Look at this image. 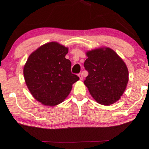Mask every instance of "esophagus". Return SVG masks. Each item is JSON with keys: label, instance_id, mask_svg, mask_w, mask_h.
Here are the masks:
<instances>
[{"label": "esophagus", "instance_id": "34e87169", "mask_svg": "<svg viewBox=\"0 0 149 149\" xmlns=\"http://www.w3.org/2000/svg\"><path fill=\"white\" fill-rule=\"evenodd\" d=\"M78 76L79 77V79H80L81 80H82V79H83V76H82V74H81V73H79V74H78Z\"/></svg>", "mask_w": 149, "mask_h": 149}]
</instances>
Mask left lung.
<instances>
[{
    "instance_id": "8db88e82",
    "label": "left lung",
    "mask_w": 149,
    "mask_h": 149,
    "mask_svg": "<svg viewBox=\"0 0 149 149\" xmlns=\"http://www.w3.org/2000/svg\"><path fill=\"white\" fill-rule=\"evenodd\" d=\"M86 55L84 65L88 75L84 83L98 103H114L126 88L129 75L126 65L109 48L93 50Z\"/></svg>"
}]
</instances>
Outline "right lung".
Wrapping results in <instances>:
<instances>
[{"instance_id":"1","label":"right lung","mask_w":149,"mask_h":149,"mask_svg":"<svg viewBox=\"0 0 149 149\" xmlns=\"http://www.w3.org/2000/svg\"><path fill=\"white\" fill-rule=\"evenodd\" d=\"M68 49L57 42H49L30 54L24 68L26 84L38 101L54 106L64 100L79 80L71 71L72 63L65 58Z\"/></svg>"}]
</instances>
